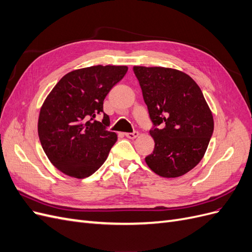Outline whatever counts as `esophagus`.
<instances>
[{
	"instance_id": "1",
	"label": "esophagus",
	"mask_w": 252,
	"mask_h": 252,
	"mask_svg": "<svg viewBox=\"0 0 252 252\" xmlns=\"http://www.w3.org/2000/svg\"><path fill=\"white\" fill-rule=\"evenodd\" d=\"M125 136L128 139H135L139 136V132L138 131H134V132H126Z\"/></svg>"
}]
</instances>
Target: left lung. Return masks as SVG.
<instances>
[{
    "label": "left lung",
    "instance_id": "1",
    "mask_svg": "<svg viewBox=\"0 0 252 252\" xmlns=\"http://www.w3.org/2000/svg\"><path fill=\"white\" fill-rule=\"evenodd\" d=\"M145 104L155 126L154 152L145 158L163 178H178L193 169L207 150L213 117L199 85L173 68L134 66Z\"/></svg>",
    "mask_w": 252,
    "mask_h": 252
}]
</instances>
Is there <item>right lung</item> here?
I'll use <instances>...</instances> for the list:
<instances>
[{
  "label": "right lung",
  "mask_w": 252,
  "mask_h": 252,
  "mask_svg": "<svg viewBox=\"0 0 252 252\" xmlns=\"http://www.w3.org/2000/svg\"><path fill=\"white\" fill-rule=\"evenodd\" d=\"M127 70V66L114 65L72 70L45 98L37 132L45 154L61 172L85 179L106 161L118 135L102 125L109 124L106 113L102 124L92 120L103 112L104 98Z\"/></svg>",
  "instance_id": "1"
}]
</instances>
